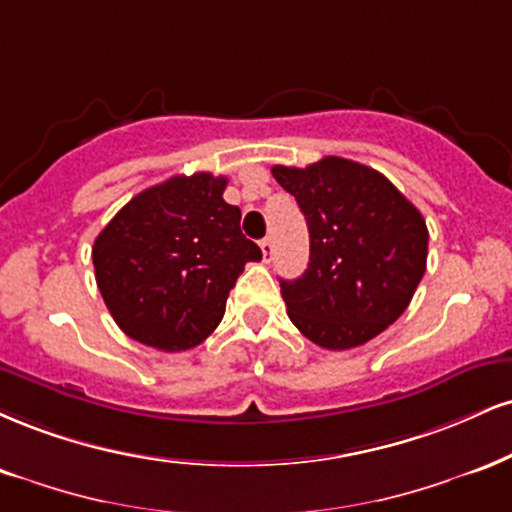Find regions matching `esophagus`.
Returning <instances> with one entry per match:
<instances>
[{
	"instance_id": "obj_1",
	"label": "esophagus",
	"mask_w": 512,
	"mask_h": 512,
	"mask_svg": "<svg viewBox=\"0 0 512 512\" xmlns=\"http://www.w3.org/2000/svg\"><path fill=\"white\" fill-rule=\"evenodd\" d=\"M260 248H262V260H264V262H272V255H274V243H272V238H262V240H260Z\"/></svg>"
}]
</instances>
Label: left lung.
<instances>
[{
  "label": "left lung",
  "mask_w": 512,
  "mask_h": 512,
  "mask_svg": "<svg viewBox=\"0 0 512 512\" xmlns=\"http://www.w3.org/2000/svg\"><path fill=\"white\" fill-rule=\"evenodd\" d=\"M272 174L298 202L310 231V264L281 281L288 317L326 350L372 341L403 315L427 269L420 209L379 171L343 157Z\"/></svg>",
  "instance_id": "obj_1"
}]
</instances>
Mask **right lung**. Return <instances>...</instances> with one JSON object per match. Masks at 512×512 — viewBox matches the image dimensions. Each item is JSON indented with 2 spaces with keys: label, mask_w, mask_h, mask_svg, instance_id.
I'll return each mask as SVG.
<instances>
[{
  "label": "right lung",
  "mask_w": 512,
  "mask_h": 512,
  "mask_svg": "<svg viewBox=\"0 0 512 512\" xmlns=\"http://www.w3.org/2000/svg\"><path fill=\"white\" fill-rule=\"evenodd\" d=\"M226 178L197 171L143 190L92 245L104 305L126 336L166 353L217 329L226 298L262 250L224 200Z\"/></svg>",
  "instance_id": "obj_1"
}]
</instances>
